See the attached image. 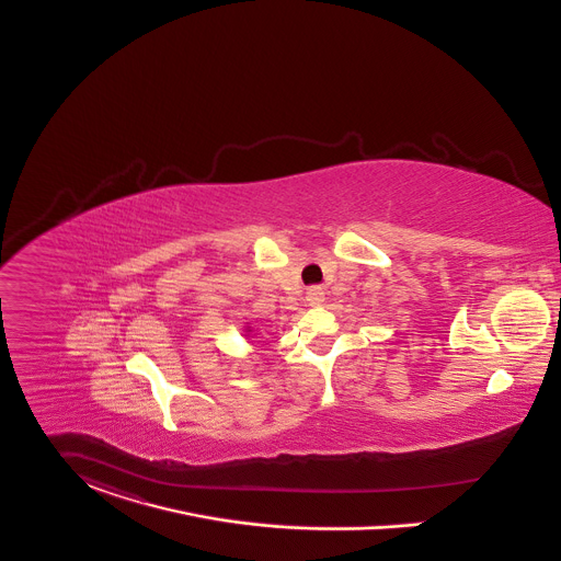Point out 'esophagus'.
Wrapping results in <instances>:
<instances>
[{"label": "esophagus", "mask_w": 561, "mask_h": 561, "mask_svg": "<svg viewBox=\"0 0 561 561\" xmlns=\"http://www.w3.org/2000/svg\"><path fill=\"white\" fill-rule=\"evenodd\" d=\"M323 299H325V291H323L321 287H310V289L306 291V301H308L310 306H321Z\"/></svg>", "instance_id": "34e87169"}]
</instances>
